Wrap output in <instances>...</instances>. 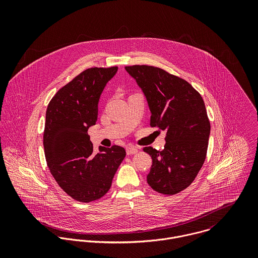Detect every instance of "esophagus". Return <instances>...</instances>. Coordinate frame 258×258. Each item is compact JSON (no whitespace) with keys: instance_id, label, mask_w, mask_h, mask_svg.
<instances>
[{"instance_id":"esophagus-1","label":"esophagus","mask_w":258,"mask_h":258,"mask_svg":"<svg viewBox=\"0 0 258 258\" xmlns=\"http://www.w3.org/2000/svg\"><path fill=\"white\" fill-rule=\"evenodd\" d=\"M126 153L127 155H133L138 153V148L134 147V146H130V147L126 148Z\"/></svg>"}]
</instances>
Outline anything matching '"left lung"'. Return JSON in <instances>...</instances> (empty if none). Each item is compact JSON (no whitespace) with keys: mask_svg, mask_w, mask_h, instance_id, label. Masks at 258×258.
<instances>
[{"mask_svg":"<svg viewBox=\"0 0 258 258\" xmlns=\"http://www.w3.org/2000/svg\"><path fill=\"white\" fill-rule=\"evenodd\" d=\"M125 70L143 90L150 125L166 131L163 151L143 150L153 162L147 183L163 195H176L194 182L207 157L211 123L201 94L183 78L152 66Z\"/></svg>","mask_w":258,"mask_h":258,"instance_id":"left-lung-1","label":"left lung"}]
</instances>
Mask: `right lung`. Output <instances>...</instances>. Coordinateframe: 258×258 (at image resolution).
Returning a JSON list of instances; mask_svg holds the SVG:
<instances>
[{
	"label": "right lung",
	"instance_id": "obj_1",
	"mask_svg": "<svg viewBox=\"0 0 258 258\" xmlns=\"http://www.w3.org/2000/svg\"><path fill=\"white\" fill-rule=\"evenodd\" d=\"M117 67L91 68L76 75L49 101L43 131L47 167L58 185L75 201L90 203L110 188L126 156L124 148L93 145L87 133L95 124L98 101Z\"/></svg>",
	"mask_w": 258,
	"mask_h": 258
}]
</instances>
